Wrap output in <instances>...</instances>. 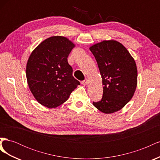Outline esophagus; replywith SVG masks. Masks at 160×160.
<instances>
[{
	"instance_id": "obj_1",
	"label": "esophagus",
	"mask_w": 160,
	"mask_h": 160,
	"mask_svg": "<svg viewBox=\"0 0 160 160\" xmlns=\"http://www.w3.org/2000/svg\"><path fill=\"white\" fill-rule=\"evenodd\" d=\"M88 79H85V80L82 81V84H83L85 86L88 85Z\"/></svg>"
}]
</instances>
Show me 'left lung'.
<instances>
[{
    "label": "left lung",
    "mask_w": 160,
    "mask_h": 160,
    "mask_svg": "<svg viewBox=\"0 0 160 160\" xmlns=\"http://www.w3.org/2000/svg\"><path fill=\"white\" fill-rule=\"evenodd\" d=\"M98 62L103 85V97L93 105L101 112L122 109L133 98L138 83L135 60L122 43L103 41L89 48Z\"/></svg>",
    "instance_id": "8db88e82"
}]
</instances>
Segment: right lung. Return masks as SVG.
Listing matches in <instances>:
<instances>
[{"label":"right lung","mask_w":160,"mask_h":160,"mask_svg":"<svg viewBox=\"0 0 160 160\" xmlns=\"http://www.w3.org/2000/svg\"><path fill=\"white\" fill-rule=\"evenodd\" d=\"M75 44L62 36L41 42L28 58L26 76L28 88L36 100L48 108H55L68 99L79 85L67 61Z\"/></svg>","instance_id":"1"}]
</instances>
